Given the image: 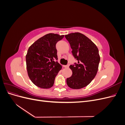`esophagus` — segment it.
I'll return each instance as SVG.
<instances>
[{"instance_id":"1","label":"esophagus","mask_w":125,"mask_h":125,"mask_svg":"<svg viewBox=\"0 0 125 125\" xmlns=\"http://www.w3.org/2000/svg\"><path fill=\"white\" fill-rule=\"evenodd\" d=\"M63 67L65 68H69V65H63Z\"/></svg>"}]
</instances>
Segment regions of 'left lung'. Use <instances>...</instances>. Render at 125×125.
Here are the masks:
<instances>
[{
	"instance_id": "1",
	"label": "left lung",
	"mask_w": 125,
	"mask_h": 125,
	"mask_svg": "<svg viewBox=\"0 0 125 125\" xmlns=\"http://www.w3.org/2000/svg\"><path fill=\"white\" fill-rule=\"evenodd\" d=\"M65 37L77 62L69 67L73 74L67 78V84L71 89H81L88 85L97 73L100 61L99 50L88 37L80 33H70Z\"/></svg>"
}]
</instances>
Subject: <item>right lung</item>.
I'll list each match as a JSON object with an SVG mask.
<instances>
[{"mask_svg":"<svg viewBox=\"0 0 125 125\" xmlns=\"http://www.w3.org/2000/svg\"><path fill=\"white\" fill-rule=\"evenodd\" d=\"M64 35L49 33L41 37L30 46L26 55L28 75L35 85L48 89L53 85L62 66L57 61L56 45Z\"/></svg>","mask_w":125,"mask_h":125,"instance_id":"add662e5","label":"right lung"}]
</instances>
